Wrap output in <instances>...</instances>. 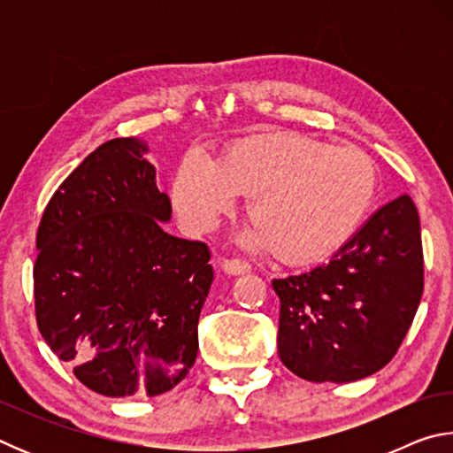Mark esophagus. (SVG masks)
I'll list each match as a JSON object with an SVG mask.
<instances>
[{"label": "esophagus", "mask_w": 453, "mask_h": 453, "mask_svg": "<svg viewBox=\"0 0 453 453\" xmlns=\"http://www.w3.org/2000/svg\"><path fill=\"white\" fill-rule=\"evenodd\" d=\"M221 270H224L227 275H242L248 273L251 270V265L243 259H224L221 262Z\"/></svg>", "instance_id": "34e87169"}]
</instances>
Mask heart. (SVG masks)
<instances>
[{
    "mask_svg": "<svg viewBox=\"0 0 453 453\" xmlns=\"http://www.w3.org/2000/svg\"><path fill=\"white\" fill-rule=\"evenodd\" d=\"M375 167L362 150L300 134L250 135L218 162L189 151L172 178V203L191 232H208L248 196L240 242L275 250L286 262H313L346 243L373 202Z\"/></svg>",
    "mask_w": 453,
    "mask_h": 453,
    "instance_id": "heart-1",
    "label": "heart"
}]
</instances>
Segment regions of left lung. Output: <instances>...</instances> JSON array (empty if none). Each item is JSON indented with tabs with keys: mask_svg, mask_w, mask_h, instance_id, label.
Listing matches in <instances>:
<instances>
[{
	"mask_svg": "<svg viewBox=\"0 0 453 453\" xmlns=\"http://www.w3.org/2000/svg\"><path fill=\"white\" fill-rule=\"evenodd\" d=\"M278 351L308 381L380 372L402 346L424 291L419 216L410 196L381 205L327 264L273 280Z\"/></svg>",
	"mask_w": 453,
	"mask_h": 453,
	"instance_id": "obj_1",
	"label": "left lung"
}]
</instances>
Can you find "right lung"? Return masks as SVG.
I'll use <instances>...</instances> for the list:
<instances>
[{
  "label": "right lung",
  "instance_id": "add662e5",
  "mask_svg": "<svg viewBox=\"0 0 453 453\" xmlns=\"http://www.w3.org/2000/svg\"><path fill=\"white\" fill-rule=\"evenodd\" d=\"M148 143L116 137L51 196L37 229L35 318L75 378L107 397L159 395L196 362L213 270L202 242L170 235Z\"/></svg>",
  "mask_w": 453,
  "mask_h": 453
}]
</instances>
